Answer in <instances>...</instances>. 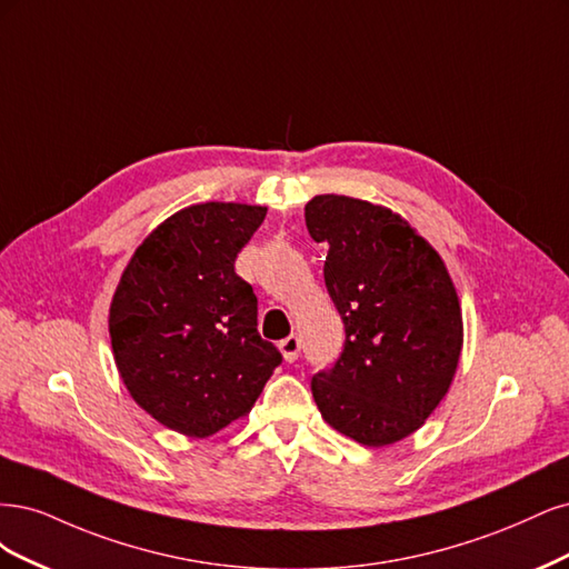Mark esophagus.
<instances>
[{
	"instance_id": "34e87169",
	"label": "esophagus",
	"mask_w": 569,
	"mask_h": 569,
	"mask_svg": "<svg viewBox=\"0 0 569 569\" xmlns=\"http://www.w3.org/2000/svg\"><path fill=\"white\" fill-rule=\"evenodd\" d=\"M279 350H281L283 359H286L288 363H292V361L298 359V355H300V340H298L296 336H288V338H283V340H281Z\"/></svg>"
}]
</instances>
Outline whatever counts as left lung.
<instances>
[{
    "label": "left lung",
    "mask_w": 569,
    "mask_h": 569,
    "mask_svg": "<svg viewBox=\"0 0 569 569\" xmlns=\"http://www.w3.org/2000/svg\"><path fill=\"white\" fill-rule=\"evenodd\" d=\"M305 222L328 246L323 281L345 323V350L311 378V395L338 432L395 445L426 423L453 380L463 347L453 281L390 208L326 193L305 206Z\"/></svg>",
    "instance_id": "1"
}]
</instances>
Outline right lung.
<instances>
[{"label": "right lung", "mask_w": 569, "mask_h": 569, "mask_svg": "<svg viewBox=\"0 0 569 569\" xmlns=\"http://www.w3.org/2000/svg\"><path fill=\"white\" fill-rule=\"evenodd\" d=\"M267 208L200 203L156 227L124 267L108 315L137 405L187 437L250 413L281 352L258 333V298L233 262Z\"/></svg>", "instance_id": "add662e5"}]
</instances>
